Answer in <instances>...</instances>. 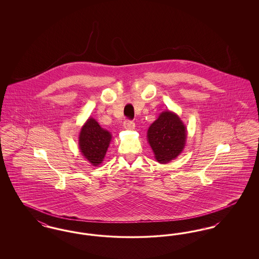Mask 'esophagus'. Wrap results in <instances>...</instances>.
Segmentation results:
<instances>
[{
  "label": "esophagus",
  "mask_w": 259,
  "mask_h": 259,
  "mask_svg": "<svg viewBox=\"0 0 259 259\" xmlns=\"http://www.w3.org/2000/svg\"><path fill=\"white\" fill-rule=\"evenodd\" d=\"M123 127L124 129H127V130H134L135 129V123L133 121L126 120V121H124Z\"/></svg>",
  "instance_id": "esophagus-1"
}]
</instances>
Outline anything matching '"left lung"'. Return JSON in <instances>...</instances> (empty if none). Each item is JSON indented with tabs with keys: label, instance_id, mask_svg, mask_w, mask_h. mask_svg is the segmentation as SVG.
Returning <instances> with one entry per match:
<instances>
[{
	"label": "left lung",
	"instance_id": "obj_1",
	"mask_svg": "<svg viewBox=\"0 0 259 259\" xmlns=\"http://www.w3.org/2000/svg\"><path fill=\"white\" fill-rule=\"evenodd\" d=\"M187 129L181 117L174 111H162L148 127L147 138L154 158L160 164L175 160L184 150Z\"/></svg>",
	"mask_w": 259,
	"mask_h": 259
}]
</instances>
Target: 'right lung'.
I'll return each instance as SVG.
<instances>
[{
  "label": "right lung",
  "instance_id": "right-lung-1",
  "mask_svg": "<svg viewBox=\"0 0 259 259\" xmlns=\"http://www.w3.org/2000/svg\"><path fill=\"white\" fill-rule=\"evenodd\" d=\"M111 138V132L102 128L98 122L90 116L80 129L78 148L83 157L92 166L99 167L106 156Z\"/></svg>",
  "mask_w": 259,
  "mask_h": 259
}]
</instances>
